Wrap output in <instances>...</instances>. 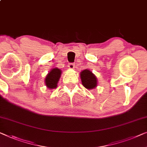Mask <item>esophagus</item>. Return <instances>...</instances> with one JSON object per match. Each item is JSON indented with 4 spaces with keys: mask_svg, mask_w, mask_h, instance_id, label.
Here are the masks:
<instances>
[{
    "mask_svg": "<svg viewBox=\"0 0 147 147\" xmlns=\"http://www.w3.org/2000/svg\"><path fill=\"white\" fill-rule=\"evenodd\" d=\"M68 67L69 69H74L75 67V64L73 63H69L68 64Z\"/></svg>",
    "mask_w": 147,
    "mask_h": 147,
    "instance_id": "obj_1",
    "label": "esophagus"
}]
</instances>
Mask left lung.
I'll list each match as a JSON object with an SVG mask.
<instances>
[{
  "mask_svg": "<svg viewBox=\"0 0 147 147\" xmlns=\"http://www.w3.org/2000/svg\"><path fill=\"white\" fill-rule=\"evenodd\" d=\"M82 84L88 89H94L97 86V78L94 74L88 69H85L80 73Z\"/></svg>",
  "mask_w": 147,
  "mask_h": 147,
  "instance_id": "8db88e82",
  "label": "left lung"
}]
</instances>
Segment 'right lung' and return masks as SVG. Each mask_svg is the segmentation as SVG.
Returning <instances> with one entry per match:
<instances>
[{
  "label": "right lung",
  "mask_w": 147,
  "mask_h": 147,
  "mask_svg": "<svg viewBox=\"0 0 147 147\" xmlns=\"http://www.w3.org/2000/svg\"><path fill=\"white\" fill-rule=\"evenodd\" d=\"M61 74V70L58 68H54L51 70L45 79L46 86L50 89L56 88Z\"/></svg>",
  "instance_id": "1"
}]
</instances>
